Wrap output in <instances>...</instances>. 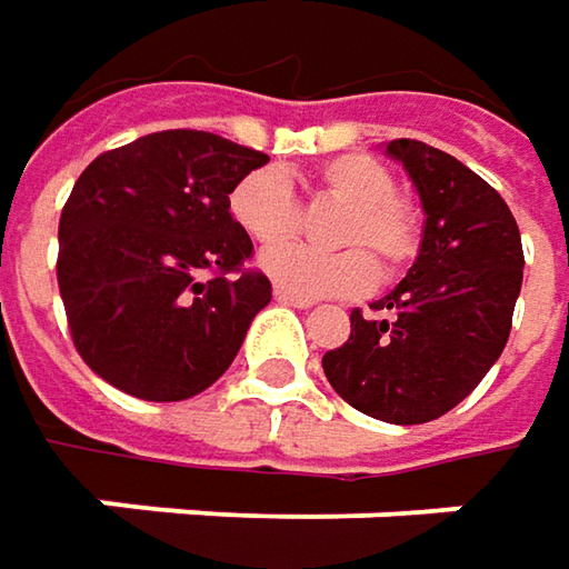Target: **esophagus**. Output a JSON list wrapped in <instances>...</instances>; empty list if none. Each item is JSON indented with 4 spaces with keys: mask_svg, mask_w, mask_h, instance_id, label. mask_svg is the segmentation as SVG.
Segmentation results:
<instances>
[{
    "mask_svg": "<svg viewBox=\"0 0 569 569\" xmlns=\"http://www.w3.org/2000/svg\"><path fill=\"white\" fill-rule=\"evenodd\" d=\"M272 295L278 303H288V307H297V310H307V307H313V300H310V297L295 295V291H288V288H281V284H274Z\"/></svg>",
    "mask_w": 569,
    "mask_h": 569,
    "instance_id": "obj_1",
    "label": "esophagus"
}]
</instances>
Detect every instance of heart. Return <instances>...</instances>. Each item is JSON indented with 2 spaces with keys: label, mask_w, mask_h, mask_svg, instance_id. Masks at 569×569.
I'll list each match as a JSON object with an SVG mask.
<instances>
[{
  "label": "heart",
  "mask_w": 569,
  "mask_h": 569,
  "mask_svg": "<svg viewBox=\"0 0 569 569\" xmlns=\"http://www.w3.org/2000/svg\"><path fill=\"white\" fill-rule=\"evenodd\" d=\"M322 196L345 202L332 228L341 250H310L303 243H274L300 228V199L281 167H256L228 196L230 218L256 243H274L259 256L262 272L300 297L361 295L380 274L405 272L421 250L418 211L396 196V173L363 154L348 151L317 170Z\"/></svg>",
  "instance_id": "b5f03b06"
}]
</instances>
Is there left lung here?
Wrapping results in <instances>:
<instances>
[{
    "mask_svg": "<svg viewBox=\"0 0 569 569\" xmlns=\"http://www.w3.org/2000/svg\"><path fill=\"white\" fill-rule=\"evenodd\" d=\"M386 151L421 192V252L396 291L351 310V336L322 355L332 389L389 425H425L469 396L510 339L522 240L500 192L452 154L415 139Z\"/></svg>",
    "mask_w": 569,
    "mask_h": 569,
    "instance_id": "left-lung-1",
    "label": "left lung"
}]
</instances>
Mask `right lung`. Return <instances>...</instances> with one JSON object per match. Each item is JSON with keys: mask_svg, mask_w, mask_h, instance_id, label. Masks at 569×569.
I'll return each instance as SVG.
<instances>
[{"mask_svg": "<svg viewBox=\"0 0 569 569\" xmlns=\"http://www.w3.org/2000/svg\"><path fill=\"white\" fill-rule=\"evenodd\" d=\"M269 161L199 129H164L98 154L59 218L56 281L76 351L144 402L199 396L272 300L247 269L233 183Z\"/></svg>", "mask_w": 569, "mask_h": 569, "instance_id": "add662e5", "label": "right lung"}]
</instances>
